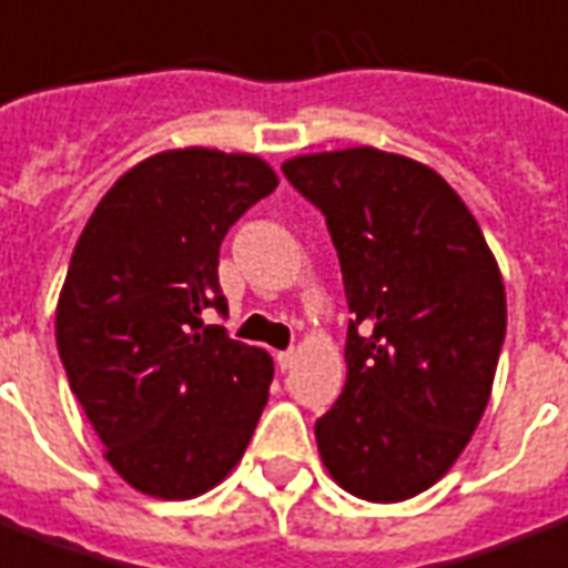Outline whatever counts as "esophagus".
<instances>
[{"instance_id": "34e87169", "label": "esophagus", "mask_w": 568, "mask_h": 568, "mask_svg": "<svg viewBox=\"0 0 568 568\" xmlns=\"http://www.w3.org/2000/svg\"><path fill=\"white\" fill-rule=\"evenodd\" d=\"M292 363H294V352L292 348H288V352H276V366H280V369H292Z\"/></svg>"}]
</instances>
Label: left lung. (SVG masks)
I'll use <instances>...</instances> for the list:
<instances>
[{"label":"left lung","mask_w":568,"mask_h":568,"mask_svg":"<svg viewBox=\"0 0 568 568\" xmlns=\"http://www.w3.org/2000/svg\"><path fill=\"white\" fill-rule=\"evenodd\" d=\"M324 214L342 267L348 381L315 423L345 491L396 504L435 486L483 417L506 294L483 229L438 172L378 149L283 166Z\"/></svg>","instance_id":"1"}]
</instances>
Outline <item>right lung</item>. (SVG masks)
<instances>
[{"label":"right lung","instance_id":"obj_1","mask_svg":"<svg viewBox=\"0 0 568 568\" xmlns=\"http://www.w3.org/2000/svg\"><path fill=\"white\" fill-rule=\"evenodd\" d=\"M274 190L250 154L163 151L112 184L73 246L59 357L106 462L145 495L214 488L265 410L274 361L202 313L226 315L220 244Z\"/></svg>","mask_w":568,"mask_h":568}]
</instances>
